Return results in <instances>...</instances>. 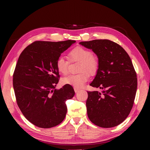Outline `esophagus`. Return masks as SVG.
<instances>
[{
	"instance_id": "34e87169",
	"label": "esophagus",
	"mask_w": 150,
	"mask_h": 150,
	"mask_svg": "<svg viewBox=\"0 0 150 150\" xmlns=\"http://www.w3.org/2000/svg\"><path fill=\"white\" fill-rule=\"evenodd\" d=\"M74 91H75V93H77V92H79V91H80V89H79V88H78L74 87Z\"/></svg>"
}]
</instances>
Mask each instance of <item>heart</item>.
<instances>
[{"instance_id": "obj_1", "label": "heart", "mask_w": 150, "mask_h": 150, "mask_svg": "<svg viewBox=\"0 0 150 150\" xmlns=\"http://www.w3.org/2000/svg\"><path fill=\"white\" fill-rule=\"evenodd\" d=\"M67 58L70 62H79L77 71L80 73L63 78L62 83L65 85H71L78 88L83 87L89 79L90 75H95L99 68L98 57L85 47L78 46L73 48L68 53ZM69 61L62 56L57 58L55 66L61 74L65 75L68 73Z\"/></svg>"}]
</instances>
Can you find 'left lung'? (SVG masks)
Here are the masks:
<instances>
[{"instance_id": "obj_1", "label": "left lung", "mask_w": 150, "mask_h": 150, "mask_svg": "<svg viewBox=\"0 0 150 150\" xmlns=\"http://www.w3.org/2000/svg\"><path fill=\"white\" fill-rule=\"evenodd\" d=\"M98 56L99 68L90 85L102 93L87 91L89 120L101 128H112L128 117L133 107L138 81L131 59L122 47L109 40L81 42Z\"/></svg>"}]
</instances>
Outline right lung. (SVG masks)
Here are the masks:
<instances>
[{"instance_id": "obj_1", "label": "right lung", "mask_w": 150, "mask_h": 150, "mask_svg": "<svg viewBox=\"0 0 150 150\" xmlns=\"http://www.w3.org/2000/svg\"><path fill=\"white\" fill-rule=\"evenodd\" d=\"M74 40L35 41L20 55L13 73V87L17 105L28 120L42 128L62 122L67 113L65 101L75 95L71 85L55 89L59 75L57 58Z\"/></svg>"}]
</instances>
